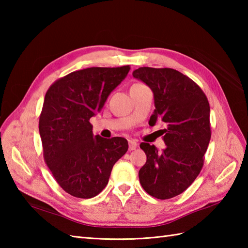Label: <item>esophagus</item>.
<instances>
[{
    "label": "esophagus",
    "mask_w": 248,
    "mask_h": 248,
    "mask_svg": "<svg viewBox=\"0 0 248 248\" xmlns=\"http://www.w3.org/2000/svg\"><path fill=\"white\" fill-rule=\"evenodd\" d=\"M138 143L135 140H129V150H135L138 148Z\"/></svg>",
    "instance_id": "obj_1"
}]
</instances>
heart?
<instances>
[{
	"label": "heart",
	"instance_id": "1",
	"mask_svg": "<svg viewBox=\"0 0 248 248\" xmlns=\"http://www.w3.org/2000/svg\"><path fill=\"white\" fill-rule=\"evenodd\" d=\"M140 85H141V84H135V85H133V86H140Z\"/></svg>",
	"mask_w": 248,
	"mask_h": 248
}]
</instances>
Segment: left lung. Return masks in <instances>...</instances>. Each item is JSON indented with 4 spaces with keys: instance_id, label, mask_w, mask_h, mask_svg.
Returning <instances> with one entry per match:
<instances>
[{
    "instance_id": "obj_1",
    "label": "left lung",
    "mask_w": 248,
    "mask_h": 248,
    "mask_svg": "<svg viewBox=\"0 0 248 248\" xmlns=\"http://www.w3.org/2000/svg\"><path fill=\"white\" fill-rule=\"evenodd\" d=\"M132 75L154 93L155 109L149 124L166 125L165 149L159 151L148 143L140 146L147 155L140 182L151 196L170 199L186 191L202 170L211 139L210 105L196 83L171 68L140 67Z\"/></svg>"
}]
</instances>
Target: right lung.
I'll use <instances>...</instances> for the list:
<instances>
[{
    "mask_svg": "<svg viewBox=\"0 0 248 248\" xmlns=\"http://www.w3.org/2000/svg\"><path fill=\"white\" fill-rule=\"evenodd\" d=\"M129 70L130 66L78 70L55 81L46 93L39 117L44 157L56 182L72 196H97L115 163L128 151L124 138L93 136L89 119Z\"/></svg>",
    "mask_w": 248,
    "mask_h": 248,
    "instance_id": "right-lung-1",
    "label": "right lung"
}]
</instances>
